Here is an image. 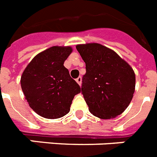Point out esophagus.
<instances>
[{
	"label": "esophagus",
	"instance_id": "34e87169",
	"mask_svg": "<svg viewBox=\"0 0 157 157\" xmlns=\"http://www.w3.org/2000/svg\"><path fill=\"white\" fill-rule=\"evenodd\" d=\"M76 82L80 85V86H81V81H82V79H81V76H79V77H77V78L76 79Z\"/></svg>",
	"mask_w": 157,
	"mask_h": 157
}]
</instances>
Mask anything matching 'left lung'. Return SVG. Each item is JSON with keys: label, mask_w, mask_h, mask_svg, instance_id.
<instances>
[{"label": "left lung", "mask_w": 157, "mask_h": 157, "mask_svg": "<svg viewBox=\"0 0 157 157\" xmlns=\"http://www.w3.org/2000/svg\"><path fill=\"white\" fill-rule=\"evenodd\" d=\"M76 50L86 63L81 93L90 112L101 119L121 114L134 96L133 68L115 51L98 43L77 45Z\"/></svg>", "instance_id": "obj_1"}]
</instances>
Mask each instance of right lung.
<instances>
[{
  "instance_id": "add662e5",
  "label": "right lung",
  "mask_w": 157,
  "mask_h": 157,
  "mask_svg": "<svg viewBox=\"0 0 157 157\" xmlns=\"http://www.w3.org/2000/svg\"><path fill=\"white\" fill-rule=\"evenodd\" d=\"M70 46H53L36 55L21 76V87L32 109L47 119H57L70 111L81 87L71 78L64 61Z\"/></svg>"
}]
</instances>
